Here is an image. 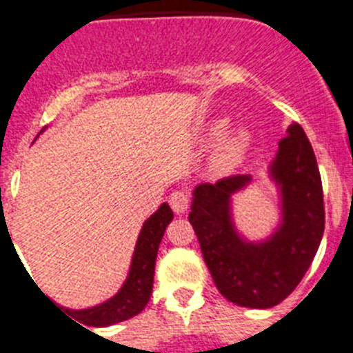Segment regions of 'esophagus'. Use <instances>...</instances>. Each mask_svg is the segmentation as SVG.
Segmentation results:
<instances>
[{
	"label": "esophagus",
	"mask_w": 353,
	"mask_h": 353,
	"mask_svg": "<svg viewBox=\"0 0 353 353\" xmlns=\"http://www.w3.org/2000/svg\"><path fill=\"white\" fill-rule=\"evenodd\" d=\"M170 205L176 214H183L187 208L191 207V199H189V194L183 191H173L170 194Z\"/></svg>",
	"instance_id": "1"
}]
</instances>
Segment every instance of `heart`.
I'll return each instance as SVG.
<instances>
[{"mask_svg": "<svg viewBox=\"0 0 353 353\" xmlns=\"http://www.w3.org/2000/svg\"><path fill=\"white\" fill-rule=\"evenodd\" d=\"M224 127H226V121L219 120L214 125L212 132L217 136V134L223 132ZM249 145H251V134L245 129H239L235 130L232 136H228L214 157L215 170L230 171L232 168H235L236 164L244 159V155L248 154Z\"/></svg>", "mask_w": 353, "mask_h": 353, "instance_id": "obj_1", "label": "heart"}]
</instances>
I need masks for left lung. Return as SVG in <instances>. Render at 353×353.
<instances>
[{
  "label": "left lung",
  "mask_w": 353,
  "mask_h": 353,
  "mask_svg": "<svg viewBox=\"0 0 353 353\" xmlns=\"http://www.w3.org/2000/svg\"><path fill=\"white\" fill-rule=\"evenodd\" d=\"M270 174L281 187L283 223L265 242H245L232 221L230 199L251 176L233 174L194 189L189 223L221 295L244 307L267 310L302 281L325 226L322 179L313 146L299 123L279 141Z\"/></svg>",
  "instance_id": "1"
}]
</instances>
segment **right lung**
I'll list each match as a JSON object with an SVG mask.
<instances>
[{"mask_svg": "<svg viewBox=\"0 0 353 353\" xmlns=\"http://www.w3.org/2000/svg\"><path fill=\"white\" fill-rule=\"evenodd\" d=\"M171 219H173V212H171L170 205L162 203L161 208L150 219L145 221L138 242H136L129 276L113 299L88 307V310H65V307L63 310L72 318H76L77 322L88 327L113 325V323L123 322V320H129L141 313L152 295L159 244H161Z\"/></svg>", "mask_w": 353, "mask_h": 353, "instance_id": "add662e5", "label": "right lung"}]
</instances>
